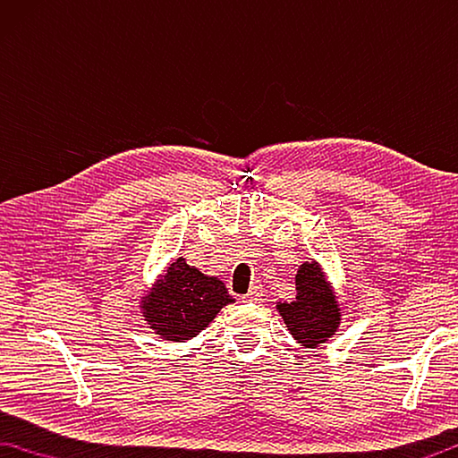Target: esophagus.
<instances>
[{
	"instance_id": "obj_1",
	"label": "esophagus",
	"mask_w": 458,
	"mask_h": 458,
	"mask_svg": "<svg viewBox=\"0 0 458 458\" xmlns=\"http://www.w3.org/2000/svg\"><path fill=\"white\" fill-rule=\"evenodd\" d=\"M261 295H263V287L255 284V285H251V290L247 292L242 300L243 301H259Z\"/></svg>"
}]
</instances>
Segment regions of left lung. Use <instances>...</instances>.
Segmentation results:
<instances>
[{
  "label": "left lung",
  "instance_id": "8db88e82",
  "mask_svg": "<svg viewBox=\"0 0 458 458\" xmlns=\"http://www.w3.org/2000/svg\"><path fill=\"white\" fill-rule=\"evenodd\" d=\"M295 301L277 303L279 316L298 344L318 348L330 340L340 326V306L332 285L326 282L322 267L316 261L301 263L295 276Z\"/></svg>",
  "mask_w": 458,
  "mask_h": 458
}]
</instances>
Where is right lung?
<instances>
[{
  "label": "right lung",
  "mask_w": 458,
  "mask_h": 458,
  "mask_svg": "<svg viewBox=\"0 0 458 458\" xmlns=\"http://www.w3.org/2000/svg\"><path fill=\"white\" fill-rule=\"evenodd\" d=\"M227 287L216 277L200 274L179 258L166 267L152 292L142 298V314L163 340L182 342L205 330L223 306L233 303Z\"/></svg>",
  "instance_id": "1"
}]
</instances>
